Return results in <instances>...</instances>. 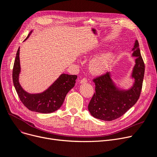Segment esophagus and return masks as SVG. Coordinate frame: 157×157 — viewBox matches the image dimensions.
Returning <instances> with one entry per match:
<instances>
[{
  "label": "esophagus",
  "instance_id": "1",
  "mask_svg": "<svg viewBox=\"0 0 157 157\" xmlns=\"http://www.w3.org/2000/svg\"><path fill=\"white\" fill-rule=\"evenodd\" d=\"M86 82H87V79H86V78H83L82 79H81V80L79 81V83H80L81 84L84 83H86Z\"/></svg>",
  "mask_w": 157,
  "mask_h": 157
}]
</instances>
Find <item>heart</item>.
Masks as SVG:
<instances>
[{
    "label": "heart",
    "mask_w": 157,
    "mask_h": 157,
    "mask_svg": "<svg viewBox=\"0 0 157 157\" xmlns=\"http://www.w3.org/2000/svg\"><path fill=\"white\" fill-rule=\"evenodd\" d=\"M96 52H89L88 56H92ZM116 54L112 51H108L101 55L92 59L88 64V70L93 75H100L106 72L114 62Z\"/></svg>",
    "instance_id": "1"
}]
</instances>
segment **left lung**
I'll use <instances>...</instances> for the list:
<instances>
[{"label": "left lung", "mask_w": 157, "mask_h": 157, "mask_svg": "<svg viewBox=\"0 0 157 157\" xmlns=\"http://www.w3.org/2000/svg\"><path fill=\"white\" fill-rule=\"evenodd\" d=\"M132 51V57L136 58L130 76L134 82L130 88L124 89L117 86L110 72L93 80L95 92L88 109L94 117L105 121L115 120L137 103L141 92L145 70L137 40H135Z\"/></svg>", "instance_id": "8db88e82"}]
</instances>
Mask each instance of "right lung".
Returning a JSON list of instances; mask_svg holds the SVG:
<instances>
[{
  "mask_svg": "<svg viewBox=\"0 0 157 157\" xmlns=\"http://www.w3.org/2000/svg\"><path fill=\"white\" fill-rule=\"evenodd\" d=\"M32 32L33 31L29 33L25 40L29 38ZM19 54L20 47L13 65V81L20 101L26 108L33 112L49 113L58 110L63 103L67 93L74 86L78 78L76 75L62 74L45 91L30 94L24 90L19 83V74L21 69Z\"/></svg>",
  "mask_w": 157,
  "mask_h": 157,
  "instance_id": "1",
  "label": "right lung"
}]
</instances>
